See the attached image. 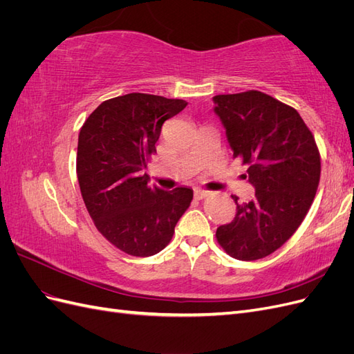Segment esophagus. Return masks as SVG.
Here are the masks:
<instances>
[{"mask_svg": "<svg viewBox=\"0 0 354 354\" xmlns=\"http://www.w3.org/2000/svg\"><path fill=\"white\" fill-rule=\"evenodd\" d=\"M209 195L208 190H202V189H195V199L201 201L203 198H207Z\"/></svg>", "mask_w": 354, "mask_h": 354, "instance_id": "esophagus-1", "label": "esophagus"}]
</instances>
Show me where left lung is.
Wrapping results in <instances>:
<instances>
[{
    "label": "left lung",
    "instance_id": "8db88e82",
    "mask_svg": "<svg viewBox=\"0 0 354 354\" xmlns=\"http://www.w3.org/2000/svg\"><path fill=\"white\" fill-rule=\"evenodd\" d=\"M226 128L233 158L248 165L255 187L248 203H238L236 217L216 232L230 257L252 261L270 255L292 236L306 218L320 180V153L303 118L272 95L248 90L214 97Z\"/></svg>",
    "mask_w": 354,
    "mask_h": 354
}]
</instances>
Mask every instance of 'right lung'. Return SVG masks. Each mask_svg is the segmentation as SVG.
I'll return each instance as SVG.
<instances>
[{
  "label": "right lung",
  "mask_w": 354,
  "mask_h": 354,
  "mask_svg": "<svg viewBox=\"0 0 354 354\" xmlns=\"http://www.w3.org/2000/svg\"><path fill=\"white\" fill-rule=\"evenodd\" d=\"M186 104L130 93L104 100L81 127L77 176L84 203L97 230L128 255L162 251L194 199L189 187H151L149 176L140 174L156 152L162 124Z\"/></svg>",
  "instance_id": "1"
}]
</instances>
